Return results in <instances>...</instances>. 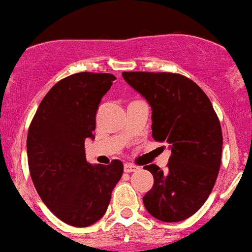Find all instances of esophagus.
<instances>
[{
	"label": "esophagus",
	"mask_w": 252,
	"mask_h": 252,
	"mask_svg": "<svg viewBox=\"0 0 252 252\" xmlns=\"http://www.w3.org/2000/svg\"><path fill=\"white\" fill-rule=\"evenodd\" d=\"M124 169H125V171H126V173H132V171L139 170V166L135 165V164H131V162H126V164H125Z\"/></svg>",
	"instance_id": "1"
}]
</instances>
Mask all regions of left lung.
Returning a JSON list of instances; mask_svg holds the SVG:
<instances>
[{"label": "left lung", "instance_id": "obj_1", "mask_svg": "<svg viewBox=\"0 0 252 252\" xmlns=\"http://www.w3.org/2000/svg\"><path fill=\"white\" fill-rule=\"evenodd\" d=\"M122 77L150 103L153 137L170 144L168 169L151 164L153 188L145 208L162 222H179L207 201L222 158V130L217 113L197 83L177 73L124 72Z\"/></svg>", "mask_w": 252, "mask_h": 252}]
</instances>
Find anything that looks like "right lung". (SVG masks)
I'll list each match as a JSON object with an SVG mask.
<instances>
[{
	"label": "right lung",
	"mask_w": 252,
	"mask_h": 252,
	"mask_svg": "<svg viewBox=\"0 0 252 252\" xmlns=\"http://www.w3.org/2000/svg\"><path fill=\"white\" fill-rule=\"evenodd\" d=\"M108 73L82 72L63 78L39 104L26 140L31 179L59 220L91 226L106 213L124 164L87 161L84 141L94 139L95 113L115 81Z\"/></svg>",
	"instance_id": "obj_1"
}]
</instances>
